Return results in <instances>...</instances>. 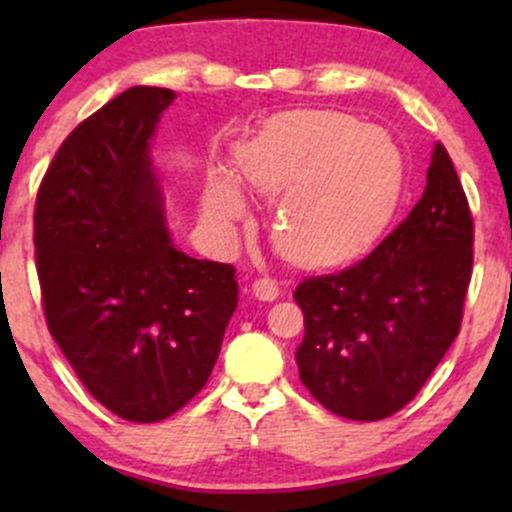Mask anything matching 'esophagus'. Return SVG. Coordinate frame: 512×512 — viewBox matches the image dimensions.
I'll return each instance as SVG.
<instances>
[{"label":"esophagus","instance_id":"obj_1","mask_svg":"<svg viewBox=\"0 0 512 512\" xmlns=\"http://www.w3.org/2000/svg\"><path fill=\"white\" fill-rule=\"evenodd\" d=\"M252 296H255L257 301H274V298L279 296V286H276V281L269 279V276H260V279L252 281Z\"/></svg>","mask_w":512,"mask_h":512}]
</instances>
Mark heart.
<instances>
[{
  "label": "heart",
  "instance_id": "heart-1",
  "mask_svg": "<svg viewBox=\"0 0 512 512\" xmlns=\"http://www.w3.org/2000/svg\"><path fill=\"white\" fill-rule=\"evenodd\" d=\"M240 180L276 197L269 240L281 260L301 269L354 260L380 236L402 187V158L378 129L337 110L276 115L236 154ZM204 216L228 228L248 216L238 182L209 170Z\"/></svg>",
  "mask_w": 512,
  "mask_h": 512
}]
</instances>
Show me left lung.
Listing matches in <instances>:
<instances>
[{
    "label": "left lung",
    "mask_w": 512,
    "mask_h": 512,
    "mask_svg": "<svg viewBox=\"0 0 512 512\" xmlns=\"http://www.w3.org/2000/svg\"><path fill=\"white\" fill-rule=\"evenodd\" d=\"M474 221L443 144L426 190L368 257L293 291L305 320L298 375L332 414L380 421L419 395L460 334Z\"/></svg>",
    "instance_id": "8db88e82"
}]
</instances>
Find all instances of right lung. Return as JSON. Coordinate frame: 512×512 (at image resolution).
I'll return each mask as SVG.
<instances>
[{
  "instance_id": "right-lung-1",
  "label": "right lung",
  "mask_w": 512,
  "mask_h": 512,
  "mask_svg": "<svg viewBox=\"0 0 512 512\" xmlns=\"http://www.w3.org/2000/svg\"><path fill=\"white\" fill-rule=\"evenodd\" d=\"M170 88L134 86L64 139L38 187L35 269L48 330L93 399L154 424L207 385L238 305L233 264L170 243L149 161Z\"/></svg>"
}]
</instances>
